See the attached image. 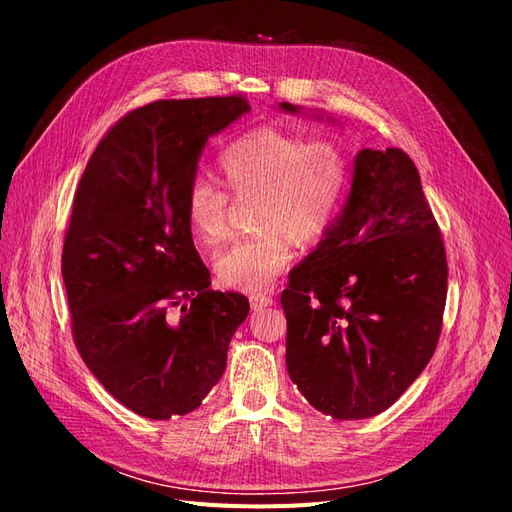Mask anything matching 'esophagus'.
<instances>
[{"label":"esophagus","mask_w":512,"mask_h":512,"mask_svg":"<svg viewBox=\"0 0 512 512\" xmlns=\"http://www.w3.org/2000/svg\"><path fill=\"white\" fill-rule=\"evenodd\" d=\"M274 304V300H272V295H266V293H255V295H251V308L257 312V310H263V308H268V306H272Z\"/></svg>","instance_id":"obj_1"}]
</instances>
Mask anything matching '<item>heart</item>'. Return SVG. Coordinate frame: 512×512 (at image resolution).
I'll return each instance as SVG.
<instances>
[{
  "label": "heart",
  "mask_w": 512,
  "mask_h": 512,
  "mask_svg": "<svg viewBox=\"0 0 512 512\" xmlns=\"http://www.w3.org/2000/svg\"><path fill=\"white\" fill-rule=\"evenodd\" d=\"M219 168L234 195L259 193L261 234L238 240L214 259L219 280L238 291H263L285 270L295 242H317L336 221L349 187V161L336 142H304L261 127L229 144ZM187 219L204 244L227 236V195L204 178L187 191Z\"/></svg>",
  "instance_id": "b5f03b06"
}]
</instances>
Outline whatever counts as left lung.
<instances>
[{
  "mask_svg": "<svg viewBox=\"0 0 512 512\" xmlns=\"http://www.w3.org/2000/svg\"><path fill=\"white\" fill-rule=\"evenodd\" d=\"M444 302L447 255L415 163L400 148H361L340 214L280 298L291 381L323 415H378L432 359Z\"/></svg>",
  "mask_w": 512,
  "mask_h": 512,
  "instance_id": "1",
  "label": "left lung"
}]
</instances>
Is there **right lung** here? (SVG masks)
<instances>
[{"instance_id": "add662e5", "label": "right lung", "mask_w": 512, "mask_h": 512, "mask_svg": "<svg viewBox=\"0 0 512 512\" xmlns=\"http://www.w3.org/2000/svg\"><path fill=\"white\" fill-rule=\"evenodd\" d=\"M246 112L238 95L153 102L108 131L80 178L61 259L74 340L140 417L200 406L251 310L242 293L210 289L187 219L208 138Z\"/></svg>"}]
</instances>
